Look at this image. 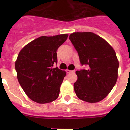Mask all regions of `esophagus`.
Returning a JSON list of instances; mask_svg holds the SVG:
<instances>
[{
  "label": "esophagus",
  "instance_id": "1",
  "mask_svg": "<svg viewBox=\"0 0 130 130\" xmlns=\"http://www.w3.org/2000/svg\"><path fill=\"white\" fill-rule=\"evenodd\" d=\"M67 73H70V72H75V70H70L69 69H67L66 70Z\"/></svg>",
  "mask_w": 130,
  "mask_h": 130
}]
</instances>
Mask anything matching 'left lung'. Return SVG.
Segmentation results:
<instances>
[{"mask_svg": "<svg viewBox=\"0 0 130 130\" xmlns=\"http://www.w3.org/2000/svg\"><path fill=\"white\" fill-rule=\"evenodd\" d=\"M69 40L78 53L81 65L87 66L76 71L78 79L73 84L76 95L88 103L103 100L118 78L119 62L115 50L93 32H73Z\"/></svg>", "mask_w": 130, "mask_h": 130, "instance_id": "8db88e82", "label": "left lung"}]
</instances>
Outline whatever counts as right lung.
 <instances>
[{
	"label": "right lung",
	"instance_id": "1",
	"mask_svg": "<svg viewBox=\"0 0 130 130\" xmlns=\"http://www.w3.org/2000/svg\"><path fill=\"white\" fill-rule=\"evenodd\" d=\"M68 35L41 36L20 51L15 61L17 77L26 95L33 101L44 104L57 99L66 75L57 67L58 48Z\"/></svg>",
	"mask_w": 130,
	"mask_h": 130
}]
</instances>
